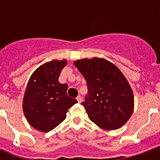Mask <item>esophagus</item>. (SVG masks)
<instances>
[{"label": "esophagus", "instance_id": "34e87169", "mask_svg": "<svg viewBox=\"0 0 160 160\" xmlns=\"http://www.w3.org/2000/svg\"><path fill=\"white\" fill-rule=\"evenodd\" d=\"M76 99H77V101H78V103H81V102H82V98H81V97H80V96H78Z\"/></svg>", "mask_w": 160, "mask_h": 160}]
</instances>
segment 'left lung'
Instances as JSON below:
<instances>
[{
  "label": "left lung",
  "instance_id": "8db88e82",
  "mask_svg": "<svg viewBox=\"0 0 160 160\" xmlns=\"http://www.w3.org/2000/svg\"><path fill=\"white\" fill-rule=\"evenodd\" d=\"M73 64L87 83L88 94L81 104L90 120L106 130L126 123L134 111V94L120 69L98 57L77 60Z\"/></svg>",
  "mask_w": 160,
  "mask_h": 160
}]
</instances>
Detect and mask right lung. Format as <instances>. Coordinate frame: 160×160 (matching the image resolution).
Returning <instances> with one entry per match:
<instances>
[{
	"label": "right lung",
	"instance_id": "1",
	"mask_svg": "<svg viewBox=\"0 0 160 160\" xmlns=\"http://www.w3.org/2000/svg\"><path fill=\"white\" fill-rule=\"evenodd\" d=\"M67 60H52L38 67L30 77L23 98V112L29 124L49 132L65 120L77 100L68 96V85L58 81Z\"/></svg>",
	"mask_w": 160,
	"mask_h": 160
}]
</instances>
